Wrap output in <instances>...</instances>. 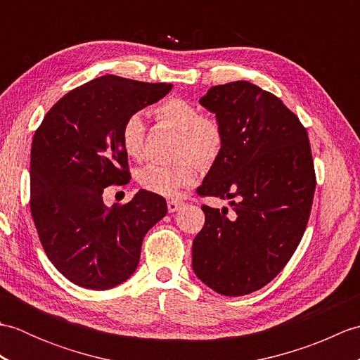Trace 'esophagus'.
I'll return each mask as SVG.
<instances>
[{
	"instance_id": "34e87169",
	"label": "esophagus",
	"mask_w": 360,
	"mask_h": 360,
	"mask_svg": "<svg viewBox=\"0 0 360 360\" xmlns=\"http://www.w3.org/2000/svg\"><path fill=\"white\" fill-rule=\"evenodd\" d=\"M182 205H184V202H181V201H176V200H172V201H168L167 202V207H168V212L170 213H173V212H176V210H179Z\"/></svg>"
}]
</instances>
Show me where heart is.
I'll use <instances>...</instances> for the list:
<instances>
[{
  "label": "heart",
  "mask_w": 360,
  "mask_h": 360,
  "mask_svg": "<svg viewBox=\"0 0 360 360\" xmlns=\"http://www.w3.org/2000/svg\"><path fill=\"white\" fill-rule=\"evenodd\" d=\"M158 122L179 133L176 155L182 158L174 164H150L137 174L139 186L159 196L174 198L182 187L193 184L198 165L209 168L221 158L226 145L223 122L215 116H205L192 102L181 97L167 98L155 108ZM122 148L129 158L142 159L145 151V122L133 112L120 127Z\"/></svg>",
  "instance_id": "b5f03b06"
}]
</instances>
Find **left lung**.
Masks as SVG:
<instances>
[{
    "instance_id": "8db88e82",
    "label": "left lung",
    "mask_w": 360,
    "mask_h": 360,
    "mask_svg": "<svg viewBox=\"0 0 360 360\" xmlns=\"http://www.w3.org/2000/svg\"><path fill=\"white\" fill-rule=\"evenodd\" d=\"M200 103L223 122L226 145L198 193L233 200V212L202 205L192 266L215 292L246 295L277 277L307 229L316 190L308 133L277 96L244 80L212 86Z\"/></svg>"
}]
</instances>
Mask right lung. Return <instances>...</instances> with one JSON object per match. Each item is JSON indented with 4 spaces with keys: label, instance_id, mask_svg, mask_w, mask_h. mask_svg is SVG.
<instances>
[{
    "label": "right lung",
    "instance_id": "add662e5",
    "mask_svg": "<svg viewBox=\"0 0 360 360\" xmlns=\"http://www.w3.org/2000/svg\"><path fill=\"white\" fill-rule=\"evenodd\" d=\"M172 83L102 75L65 94L37 128L30 150V213L41 246L65 277L105 290L131 275L143 236L167 213L162 196L139 190L106 207L103 190L129 182L120 127Z\"/></svg>",
    "mask_w": 360,
    "mask_h": 360
}]
</instances>
